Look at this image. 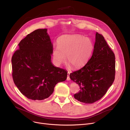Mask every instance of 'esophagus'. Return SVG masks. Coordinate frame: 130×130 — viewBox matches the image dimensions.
Listing matches in <instances>:
<instances>
[{
    "mask_svg": "<svg viewBox=\"0 0 130 130\" xmlns=\"http://www.w3.org/2000/svg\"><path fill=\"white\" fill-rule=\"evenodd\" d=\"M70 72H68L67 73V80H70Z\"/></svg>",
    "mask_w": 130,
    "mask_h": 130,
    "instance_id": "esophagus-1",
    "label": "esophagus"
}]
</instances>
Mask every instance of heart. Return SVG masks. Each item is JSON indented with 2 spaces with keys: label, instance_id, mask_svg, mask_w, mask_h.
I'll use <instances>...</instances> for the list:
<instances>
[{
  "label": "heart",
  "instance_id": "b5f03b06",
  "mask_svg": "<svg viewBox=\"0 0 130 130\" xmlns=\"http://www.w3.org/2000/svg\"><path fill=\"white\" fill-rule=\"evenodd\" d=\"M93 51V44L87 37L79 35H65L57 40V47L53 51V57L57 65L64 63L74 69L84 66L89 60Z\"/></svg>",
  "mask_w": 130,
  "mask_h": 130
}]
</instances>
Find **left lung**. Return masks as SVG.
<instances>
[{"mask_svg":"<svg viewBox=\"0 0 130 130\" xmlns=\"http://www.w3.org/2000/svg\"><path fill=\"white\" fill-rule=\"evenodd\" d=\"M115 57L104 37L98 32L92 56L80 70L70 74L80 90L74 98L92 104L100 100L113 84L115 75Z\"/></svg>","mask_w":130,"mask_h":130,"instance_id":"left-lung-1","label":"left lung"}]
</instances>
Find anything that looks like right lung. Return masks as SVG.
Masks as SVG:
<instances>
[{
	"label": "right lung",
	"instance_id": "1",
	"mask_svg": "<svg viewBox=\"0 0 130 130\" xmlns=\"http://www.w3.org/2000/svg\"><path fill=\"white\" fill-rule=\"evenodd\" d=\"M47 29L28 34L11 58L13 82L24 96L32 100L50 96L55 85L67 78L66 71L51 61L53 45Z\"/></svg>",
	"mask_w": 130,
	"mask_h": 130
}]
</instances>
